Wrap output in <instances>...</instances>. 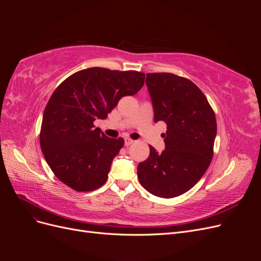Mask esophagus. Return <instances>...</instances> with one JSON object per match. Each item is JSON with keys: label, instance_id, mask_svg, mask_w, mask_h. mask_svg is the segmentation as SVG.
Returning a JSON list of instances; mask_svg holds the SVG:
<instances>
[{"label": "esophagus", "instance_id": "obj_1", "mask_svg": "<svg viewBox=\"0 0 261 261\" xmlns=\"http://www.w3.org/2000/svg\"><path fill=\"white\" fill-rule=\"evenodd\" d=\"M124 143H125V146H130V145L134 144V140L129 139V138H125L124 139Z\"/></svg>", "mask_w": 261, "mask_h": 261}]
</instances>
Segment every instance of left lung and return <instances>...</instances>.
I'll return each instance as SVG.
<instances>
[{"label":"left lung","instance_id":"8db88e82","mask_svg":"<svg viewBox=\"0 0 261 261\" xmlns=\"http://www.w3.org/2000/svg\"><path fill=\"white\" fill-rule=\"evenodd\" d=\"M154 122L167 123L165 150L150 146L137 176L150 194L173 198L189 191L207 171L213 155L217 121L207 98L193 82L169 73L147 74Z\"/></svg>","mask_w":261,"mask_h":261}]
</instances>
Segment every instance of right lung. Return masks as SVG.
<instances>
[{
	"instance_id": "add662e5",
	"label": "right lung",
	"mask_w": 261,
	"mask_h": 261,
	"mask_svg": "<svg viewBox=\"0 0 261 261\" xmlns=\"http://www.w3.org/2000/svg\"><path fill=\"white\" fill-rule=\"evenodd\" d=\"M145 74L102 67L80 70L54 90L42 117L40 146L46 163L62 183L90 192L108 179L112 161L124 145L93 125L125 96L137 93Z\"/></svg>"
}]
</instances>
